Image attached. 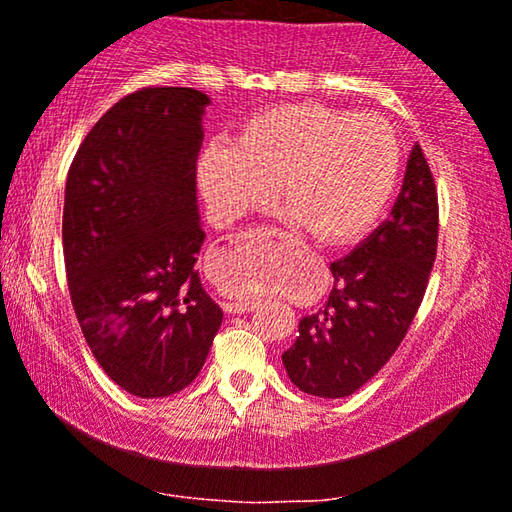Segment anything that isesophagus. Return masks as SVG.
I'll list each match as a JSON object with an SVG mask.
<instances>
[{
    "instance_id": "1",
    "label": "esophagus",
    "mask_w": 512,
    "mask_h": 512,
    "mask_svg": "<svg viewBox=\"0 0 512 512\" xmlns=\"http://www.w3.org/2000/svg\"><path fill=\"white\" fill-rule=\"evenodd\" d=\"M286 244H289V247H293V242H286ZM251 307H254V300H249V298L223 300V310H226L228 314H242V312L251 310Z\"/></svg>"
}]
</instances>
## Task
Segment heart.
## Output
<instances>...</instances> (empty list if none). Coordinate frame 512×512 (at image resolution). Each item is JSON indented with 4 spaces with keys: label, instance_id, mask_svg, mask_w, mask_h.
Instances as JSON below:
<instances>
[{
    "label": "heart",
    "instance_id": "heart-1",
    "mask_svg": "<svg viewBox=\"0 0 512 512\" xmlns=\"http://www.w3.org/2000/svg\"><path fill=\"white\" fill-rule=\"evenodd\" d=\"M398 172L401 149L382 118L319 102L261 111L233 144H209L198 160L200 188L221 219L268 205L279 186L284 212L326 244L366 233L389 205ZM270 282L251 256L230 263L233 293L249 296Z\"/></svg>",
    "mask_w": 512,
    "mask_h": 512
}]
</instances>
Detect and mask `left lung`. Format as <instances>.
I'll return each mask as SVG.
<instances>
[{
	"instance_id": "obj_1",
	"label": "left lung",
	"mask_w": 512,
	"mask_h": 512,
	"mask_svg": "<svg viewBox=\"0 0 512 512\" xmlns=\"http://www.w3.org/2000/svg\"><path fill=\"white\" fill-rule=\"evenodd\" d=\"M438 247V193L422 146H412L389 219L331 263L326 305L300 319L282 354L305 394L345 398L361 389L401 345L422 305Z\"/></svg>"
}]
</instances>
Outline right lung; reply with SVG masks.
I'll use <instances>...</instances> for the list:
<instances>
[{
  "mask_svg": "<svg viewBox=\"0 0 512 512\" xmlns=\"http://www.w3.org/2000/svg\"><path fill=\"white\" fill-rule=\"evenodd\" d=\"M209 102L195 88L123 97L67 174L62 249L76 319L104 373L139 398L188 387L223 319L195 270L205 242L195 163Z\"/></svg>",
  "mask_w": 512,
  "mask_h": 512,
  "instance_id": "obj_1",
  "label": "right lung"
}]
</instances>
